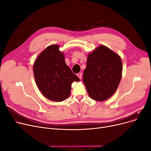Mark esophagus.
<instances>
[{
  "mask_svg": "<svg viewBox=\"0 0 151 151\" xmlns=\"http://www.w3.org/2000/svg\"><path fill=\"white\" fill-rule=\"evenodd\" d=\"M77 76L79 77V78L81 79V78H82V73H79L77 74Z\"/></svg>",
  "mask_w": 151,
  "mask_h": 151,
  "instance_id": "34e87169",
  "label": "esophagus"
}]
</instances>
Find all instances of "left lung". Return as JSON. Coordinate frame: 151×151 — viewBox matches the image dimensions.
<instances>
[{"label": "left lung", "mask_w": 151, "mask_h": 151, "mask_svg": "<svg viewBox=\"0 0 151 151\" xmlns=\"http://www.w3.org/2000/svg\"><path fill=\"white\" fill-rule=\"evenodd\" d=\"M122 72L121 57L106 46L100 45L88 54L83 82L90 97L99 101L110 98L120 83Z\"/></svg>", "instance_id": "8db88e82"}]
</instances>
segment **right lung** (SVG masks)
<instances>
[{"label":"right lung","mask_w":151,"mask_h":151,"mask_svg":"<svg viewBox=\"0 0 151 151\" xmlns=\"http://www.w3.org/2000/svg\"><path fill=\"white\" fill-rule=\"evenodd\" d=\"M33 71L38 89L46 99L62 101L70 95L71 84L80 81L67 65L58 45L47 46L35 59Z\"/></svg>","instance_id":"right-lung-1"}]
</instances>
